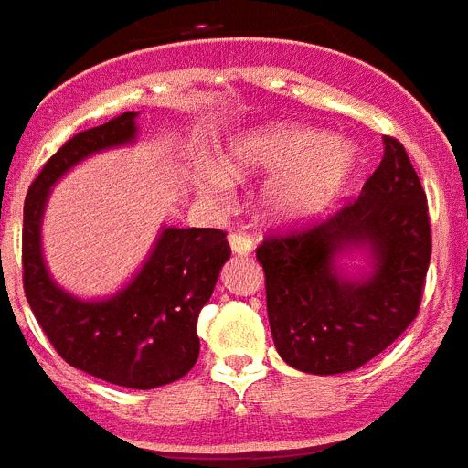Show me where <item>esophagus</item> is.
<instances>
[{"label":"esophagus","instance_id":"esophagus-1","mask_svg":"<svg viewBox=\"0 0 468 468\" xmlns=\"http://www.w3.org/2000/svg\"><path fill=\"white\" fill-rule=\"evenodd\" d=\"M229 246L237 255H249L253 250V239L243 231H231L229 234Z\"/></svg>","mask_w":468,"mask_h":468}]
</instances>
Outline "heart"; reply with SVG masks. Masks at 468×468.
I'll return each instance as SVG.
<instances>
[{
  "instance_id": "obj_1",
  "label": "heart",
  "mask_w": 468,
  "mask_h": 468,
  "mask_svg": "<svg viewBox=\"0 0 468 468\" xmlns=\"http://www.w3.org/2000/svg\"><path fill=\"white\" fill-rule=\"evenodd\" d=\"M357 165V151L348 142H334L310 127H265L243 134L229 146L222 173L246 177L277 175L267 189V206L282 219H303L324 210ZM210 191L227 186L219 173L206 177Z\"/></svg>"
}]
</instances>
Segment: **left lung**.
I'll return each instance as SVG.
<instances>
[{"instance_id":"obj_1","label":"left lung","mask_w":468,"mask_h":468,"mask_svg":"<svg viewBox=\"0 0 468 468\" xmlns=\"http://www.w3.org/2000/svg\"><path fill=\"white\" fill-rule=\"evenodd\" d=\"M383 158L324 218L270 231L255 249L265 270L267 317L283 362L307 374H343L388 348L419 314L431 262V219L405 146L383 137ZM369 245V278L346 280L333 258Z\"/></svg>"}]
</instances>
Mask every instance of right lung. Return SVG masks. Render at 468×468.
<instances>
[{
  "mask_svg": "<svg viewBox=\"0 0 468 468\" xmlns=\"http://www.w3.org/2000/svg\"><path fill=\"white\" fill-rule=\"evenodd\" d=\"M137 113L78 132L44 163L23 206V289L35 319L68 365L101 381L149 390L182 378L198 359L201 307L231 249L222 229L167 227L142 272L109 301L85 303L51 282L39 222L49 186L94 151L134 139Z\"/></svg>",
  "mask_w": 468,
  "mask_h": 468,
  "instance_id": "obj_1",
  "label": "right lung"
}]
</instances>
